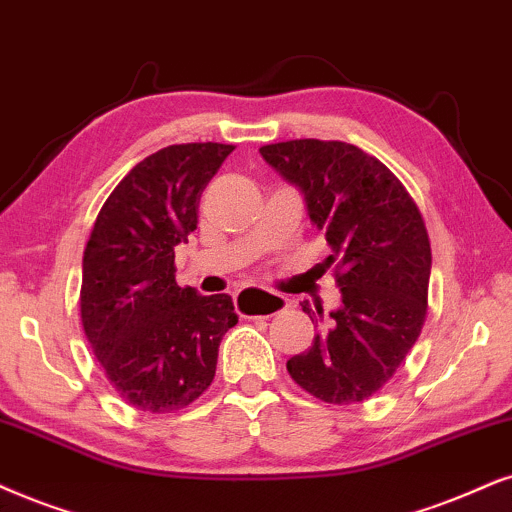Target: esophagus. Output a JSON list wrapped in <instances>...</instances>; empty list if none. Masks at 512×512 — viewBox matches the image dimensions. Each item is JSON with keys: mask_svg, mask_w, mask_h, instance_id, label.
I'll list each match as a JSON object with an SVG mask.
<instances>
[{"mask_svg": "<svg viewBox=\"0 0 512 512\" xmlns=\"http://www.w3.org/2000/svg\"><path fill=\"white\" fill-rule=\"evenodd\" d=\"M238 304H241L245 312H252L257 316H274L278 312H283V309H288L290 300L278 293H269V290L250 288L238 297Z\"/></svg>", "mask_w": 512, "mask_h": 512, "instance_id": "esophagus-1", "label": "esophagus"}]
</instances>
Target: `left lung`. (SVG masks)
Listing matches in <instances>:
<instances>
[{"label": "left lung", "instance_id": "8db88e82", "mask_svg": "<svg viewBox=\"0 0 512 512\" xmlns=\"http://www.w3.org/2000/svg\"><path fill=\"white\" fill-rule=\"evenodd\" d=\"M267 165L304 196L326 231L342 302L307 352L288 359L302 390L328 404L364 401L416 345L428 314L432 252L425 222L401 181L345 141L295 139L260 148ZM316 326V312L302 302Z\"/></svg>", "mask_w": 512, "mask_h": 512}]
</instances>
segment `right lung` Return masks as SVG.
<instances>
[{
    "mask_svg": "<svg viewBox=\"0 0 512 512\" xmlns=\"http://www.w3.org/2000/svg\"><path fill=\"white\" fill-rule=\"evenodd\" d=\"M234 146L177 144L134 165L84 248L82 326L106 378L134 409L170 413L208 390L219 342L238 323L229 295L174 281V248L196 229L198 200Z\"/></svg>",
    "mask_w": 512,
    "mask_h": 512,
    "instance_id": "right-lung-1",
    "label": "right lung"
}]
</instances>
